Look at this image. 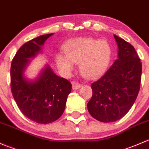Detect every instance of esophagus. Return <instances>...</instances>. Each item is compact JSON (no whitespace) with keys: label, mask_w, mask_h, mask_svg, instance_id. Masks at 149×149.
<instances>
[{"label":"esophagus","mask_w":149,"mask_h":149,"mask_svg":"<svg viewBox=\"0 0 149 149\" xmlns=\"http://www.w3.org/2000/svg\"><path fill=\"white\" fill-rule=\"evenodd\" d=\"M81 87V85L80 84L77 83V82H73L72 83V88L73 90H76V89H79Z\"/></svg>","instance_id":"34e87169"}]
</instances>
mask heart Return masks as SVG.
<instances>
[{
    "instance_id": "b5f03b06",
    "label": "heart",
    "mask_w": 149,
    "mask_h": 149,
    "mask_svg": "<svg viewBox=\"0 0 149 149\" xmlns=\"http://www.w3.org/2000/svg\"><path fill=\"white\" fill-rule=\"evenodd\" d=\"M65 54L57 55V65L64 76H69L79 63L81 73L88 79H95L106 72L112 59V47L105 40L88 37L76 38L64 45Z\"/></svg>"
}]
</instances>
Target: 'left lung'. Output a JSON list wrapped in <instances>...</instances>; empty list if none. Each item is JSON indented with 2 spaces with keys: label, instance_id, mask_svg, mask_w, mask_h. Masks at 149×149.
<instances>
[{
  "label": "left lung",
  "instance_id": "1",
  "mask_svg": "<svg viewBox=\"0 0 149 149\" xmlns=\"http://www.w3.org/2000/svg\"><path fill=\"white\" fill-rule=\"evenodd\" d=\"M118 47V58L102 78L91 84L92 97L87 104L90 115L102 123L121 119L139 94L142 65L130 43L114 34Z\"/></svg>",
  "mask_w": 149,
  "mask_h": 149
}]
</instances>
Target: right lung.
<instances>
[{"instance_id": "1", "label": "right lung", "mask_w": 149, "mask_h": 149, "mask_svg": "<svg viewBox=\"0 0 149 149\" xmlns=\"http://www.w3.org/2000/svg\"><path fill=\"white\" fill-rule=\"evenodd\" d=\"M52 34H43L20 47L10 67V87L14 100L22 113L40 124H48L61 118L65 110L71 84L57 76L48 64L34 79L25 76L31 59L42 52V46Z\"/></svg>"}]
</instances>
